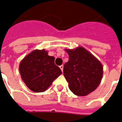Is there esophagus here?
I'll return each mask as SVG.
<instances>
[{
	"label": "esophagus",
	"mask_w": 122,
	"mask_h": 122,
	"mask_svg": "<svg viewBox=\"0 0 122 122\" xmlns=\"http://www.w3.org/2000/svg\"><path fill=\"white\" fill-rule=\"evenodd\" d=\"M60 68L61 69V70H62V71H63V69H64V66H63V65L60 66Z\"/></svg>",
	"instance_id": "34e87169"
}]
</instances>
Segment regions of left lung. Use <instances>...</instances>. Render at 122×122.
<instances>
[{"label": "left lung", "mask_w": 122, "mask_h": 122, "mask_svg": "<svg viewBox=\"0 0 122 122\" xmlns=\"http://www.w3.org/2000/svg\"><path fill=\"white\" fill-rule=\"evenodd\" d=\"M69 60L64 66V76L71 91L86 96L97 88L103 74L100 61L83 47L66 49Z\"/></svg>", "instance_id": "1"}]
</instances>
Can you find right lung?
I'll use <instances>...</instances> for the list:
<instances>
[{"label": "right lung", "instance_id": "add662e5", "mask_svg": "<svg viewBox=\"0 0 122 122\" xmlns=\"http://www.w3.org/2000/svg\"><path fill=\"white\" fill-rule=\"evenodd\" d=\"M21 79L30 90L44 92L62 74L54 64V57L45 49L35 50L22 60L19 67Z\"/></svg>", "mask_w": 122, "mask_h": 122}]
</instances>
